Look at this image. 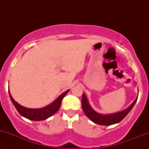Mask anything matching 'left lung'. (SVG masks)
<instances>
[{
  "label": "left lung",
  "mask_w": 149,
  "mask_h": 149,
  "mask_svg": "<svg viewBox=\"0 0 149 149\" xmlns=\"http://www.w3.org/2000/svg\"><path fill=\"white\" fill-rule=\"evenodd\" d=\"M136 100H137V98L133 102V103L127 109L121 111L110 114H102L95 111L89 104L88 99L84 93L83 94V96H82L81 103L82 108H83V110L85 115L89 119L91 120L92 122L96 124L101 125H111L120 122L129 113V112L130 111L131 109H132L136 102Z\"/></svg>",
  "instance_id": "left-lung-1"
}]
</instances>
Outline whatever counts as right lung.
<instances>
[{"mask_svg": "<svg viewBox=\"0 0 149 149\" xmlns=\"http://www.w3.org/2000/svg\"><path fill=\"white\" fill-rule=\"evenodd\" d=\"M69 90H66L64 93L61 94L60 96H59L57 100L54 101L52 104H50L45 107L40 108V109H29V108L22 107L17 102H15L14 99L12 97L11 95H10V91L9 95L10 100H11L13 104H14L15 107L16 108L17 111L19 113L20 115H22L26 118L31 120L40 121L44 120H46L48 118L51 117L59 110L61 107L63 98L66 96V95L69 92Z\"/></svg>", "mask_w": 149, "mask_h": 149, "instance_id": "right-lung-1", "label": "right lung"}]
</instances>
